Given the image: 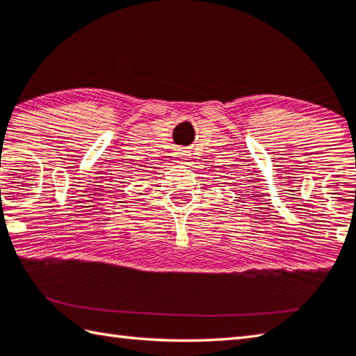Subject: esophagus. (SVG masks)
<instances>
[{
  "instance_id": "34e87169",
  "label": "esophagus",
  "mask_w": 356,
  "mask_h": 356,
  "mask_svg": "<svg viewBox=\"0 0 356 356\" xmlns=\"http://www.w3.org/2000/svg\"><path fill=\"white\" fill-rule=\"evenodd\" d=\"M177 157H179L180 160H188V159H191V157H190V154L186 152V151H184V149H179V152H177Z\"/></svg>"
}]
</instances>
